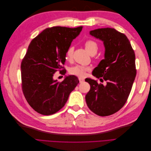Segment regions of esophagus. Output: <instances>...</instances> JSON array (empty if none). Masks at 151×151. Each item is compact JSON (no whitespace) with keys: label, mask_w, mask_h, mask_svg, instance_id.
I'll use <instances>...</instances> for the list:
<instances>
[{"label":"esophagus","mask_w":151,"mask_h":151,"mask_svg":"<svg viewBox=\"0 0 151 151\" xmlns=\"http://www.w3.org/2000/svg\"><path fill=\"white\" fill-rule=\"evenodd\" d=\"M79 82H80L81 83H83V82L84 81V79L82 78V77H79Z\"/></svg>","instance_id":"obj_1"}]
</instances>
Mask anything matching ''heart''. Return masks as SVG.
Returning <instances> with one entry per match:
<instances>
[{
  "mask_svg": "<svg viewBox=\"0 0 151 151\" xmlns=\"http://www.w3.org/2000/svg\"><path fill=\"white\" fill-rule=\"evenodd\" d=\"M85 48L91 55L96 54L98 50V45L97 43L93 40H86L84 43ZM73 53H74V47L70 46L68 47L66 51L65 58L68 61H70L72 59ZM90 70V68L88 66L82 65H76L70 68L69 73L71 75L77 77H83L86 76V72Z\"/></svg>",
  "mask_w": 151,
  "mask_h": 151,
  "instance_id": "obj_1",
  "label": "heart"
}]
</instances>
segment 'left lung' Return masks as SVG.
<instances>
[{"label":"left lung","mask_w":151,"mask_h":151,"mask_svg":"<svg viewBox=\"0 0 151 151\" xmlns=\"http://www.w3.org/2000/svg\"><path fill=\"white\" fill-rule=\"evenodd\" d=\"M90 35L101 40L104 45V59L93 75L103 77L106 85L86 79L91 86L86 101L97 115L109 116L119 111L129 96L137 74L134 50L126 35L114 28L96 29L91 31Z\"/></svg>","instance_id":"obj_1"}]
</instances>
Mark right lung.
Wrapping results in <instances>:
<instances>
[{
	"label": "right lung",
	"instance_id": "obj_1",
	"mask_svg": "<svg viewBox=\"0 0 151 151\" xmlns=\"http://www.w3.org/2000/svg\"><path fill=\"white\" fill-rule=\"evenodd\" d=\"M82 29L53 26L31 40L21 62V85L27 102L38 113L50 115L58 111L79 84L74 76L58 82L53 75L57 71L65 75L66 51Z\"/></svg>",
	"mask_w": 151,
	"mask_h": 151
}]
</instances>
